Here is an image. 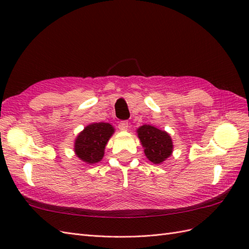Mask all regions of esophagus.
<instances>
[{
	"instance_id": "34e87169",
	"label": "esophagus",
	"mask_w": 249,
	"mask_h": 249,
	"mask_svg": "<svg viewBox=\"0 0 249 249\" xmlns=\"http://www.w3.org/2000/svg\"><path fill=\"white\" fill-rule=\"evenodd\" d=\"M128 125H129V123H128L127 121H122V122H120V123H119V129L122 130V131L127 130L128 129Z\"/></svg>"
}]
</instances>
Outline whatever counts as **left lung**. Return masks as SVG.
Returning a JSON list of instances; mask_svg holds the SVG:
<instances>
[{
    "mask_svg": "<svg viewBox=\"0 0 249 249\" xmlns=\"http://www.w3.org/2000/svg\"><path fill=\"white\" fill-rule=\"evenodd\" d=\"M137 133L144 149L145 156L153 163H161L172 154L173 143L171 137L165 130L145 124L140 126L137 129Z\"/></svg>",
    "mask_w": 249,
    "mask_h": 249,
    "instance_id": "1",
    "label": "left lung"
}]
</instances>
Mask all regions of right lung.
I'll use <instances>...</instances> for the list:
<instances>
[{
	"mask_svg": "<svg viewBox=\"0 0 249 249\" xmlns=\"http://www.w3.org/2000/svg\"><path fill=\"white\" fill-rule=\"evenodd\" d=\"M114 128L109 123H92L86 126L75 140V153L77 157L87 163H96L103 160L105 147Z\"/></svg>",
	"mask_w": 249,
	"mask_h": 249,
	"instance_id": "obj_1",
	"label": "right lung"
}]
</instances>
